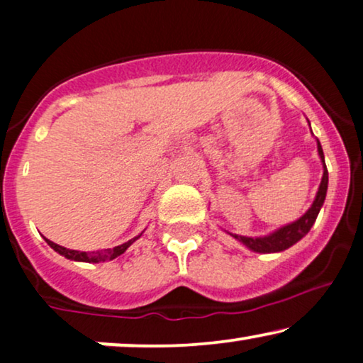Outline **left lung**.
<instances>
[{
    "instance_id": "1",
    "label": "left lung",
    "mask_w": 363,
    "mask_h": 363,
    "mask_svg": "<svg viewBox=\"0 0 363 363\" xmlns=\"http://www.w3.org/2000/svg\"><path fill=\"white\" fill-rule=\"evenodd\" d=\"M317 150H318V155H320V158H322V163H323V177H322V182H320L317 196H315L313 203L307 210V213H305L303 216H300L296 222L285 225V227L279 228L274 233L267 235V237L252 238V237H242V235L230 233L235 240H238V242L243 243L245 247L250 248L252 252L275 253V252H284V250H286V248H290L291 245H295L298 240H302L305 235L310 232V228H312L315 220H317L318 211H320V208H322L323 201H325L327 186H328L327 164H325V158H323L322 145H320L318 140H317Z\"/></svg>"
}]
</instances>
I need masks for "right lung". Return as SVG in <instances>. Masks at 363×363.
<instances>
[{
	"label": "right lung",
	"instance_id": "1",
	"mask_svg": "<svg viewBox=\"0 0 363 363\" xmlns=\"http://www.w3.org/2000/svg\"><path fill=\"white\" fill-rule=\"evenodd\" d=\"M136 238H140V235H138V237L128 240V242L123 243V245H118V247H115V248H106V250H96V252L69 250V248H65V247H61V245H56L55 242H51V240H48V238H45V240H46V243H48L55 252H58L60 255H63L65 258H68V260L88 262V263H100V262L113 260V258L120 257L121 253L126 252V248H128L130 245L133 243Z\"/></svg>",
	"mask_w": 363,
	"mask_h": 363
}]
</instances>
